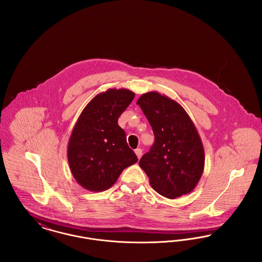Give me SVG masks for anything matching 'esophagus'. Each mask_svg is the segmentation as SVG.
<instances>
[{"label":"esophagus","mask_w":262,"mask_h":262,"mask_svg":"<svg viewBox=\"0 0 262 262\" xmlns=\"http://www.w3.org/2000/svg\"><path fill=\"white\" fill-rule=\"evenodd\" d=\"M136 154H137V158L140 159V157L142 156V149H141V148H137V149H136Z\"/></svg>","instance_id":"esophagus-1"}]
</instances>
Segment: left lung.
Returning <instances> with one entry per match:
<instances>
[{
  "label": "left lung",
  "instance_id": "1",
  "mask_svg": "<svg viewBox=\"0 0 262 262\" xmlns=\"http://www.w3.org/2000/svg\"><path fill=\"white\" fill-rule=\"evenodd\" d=\"M137 105L152 126L155 141L139 166L159 194L174 200L194 189L204 170L200 135L186 110L159 92L142 94Z\"/></svg>",
  "mask_w": 262,
  "mask_h": 262
}]
</instances>
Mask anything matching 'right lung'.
<instances>
[{
    "instance_id": "add662e5",
    "label": "right lung",
    "mask_w": 262,
    "mask_h": 262,
    "mask_svg": "<svg viewBox=\"0 0 262 262\" xmlns=\"http://www.w3.org/2000/svg\"><path fill=\"white\" fill-rule=\"evenodd\" d=\"M134 98L128 89L110 88L91 100L75 123L68 143V161L75 181L89 191L110 188L124 169L138 160L118 125Z\"/></svg>"
}]
</instances>
